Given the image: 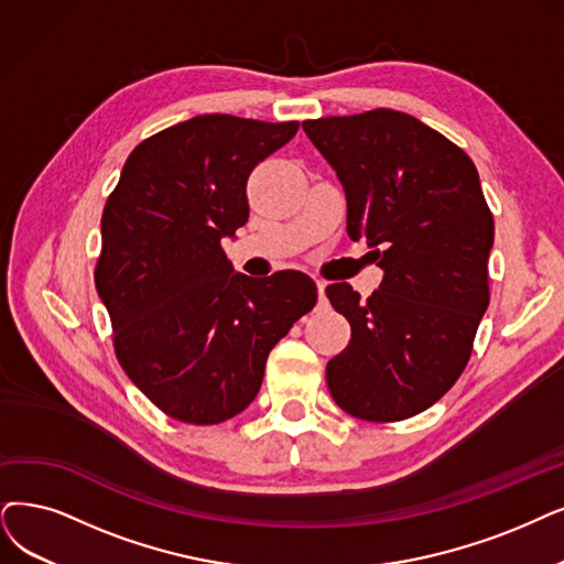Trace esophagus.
Listing matches in <instances>:
<instances>
[{
    "label": "esophagus",
    "mask_w": 564,
    "mask_h": 564,
    "mask_svg": "<svg viewBox=\"0 0 564 564\" xmlns=\"http://www.w3.org/2000/svg\"><path fill=\"white\" fill-rule=\"evenodd\" d=\"M317 294H319V305L326 307V282L324 280H317Z\"/></svg>",
    "instance_id": "1"
}]
</instances>
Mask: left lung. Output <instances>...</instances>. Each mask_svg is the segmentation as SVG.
<instances>
[{
  "label": "left lung",
  "mask_w": 564,
  "mask_h": 564,
  "mask_svg": "<svg viewBox=\"0 0 564 564\" xmlns=\"http://www.w3.org/2000/svg\"><path fill=\"white\" fill-rule=\"evenodd\" d=\"M303 129L345 189L349 238H366L384 273L368 301L347 282L326 286L351 324L326 366L328 391L356 419H410L454 387L488 307L495 227L477 166L391 108Z\"/></svg>",
  "instance_id": "left-lung-1"
}]
</instances>
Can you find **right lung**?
I'll return each mask as SVG.
<instances>
[{"mask_svg": "<svg viewBox=\"0 0 564 564\" xmlns=\"http://www.w3.org/2000/svg\"><path fill=\"white\" fill-rule=\"evenodd\" d=\"M299 122L196 116L133 148L101 217L95 284L127 377L169 416L240 414L265 358L317 303L301 270L247 278L221 250L250 217L247 177Z\"/></svg>", "mask_w": 564, "mask_h": 564, "instance_id": "obj_1", "label": "right lung"}]
</instances>
